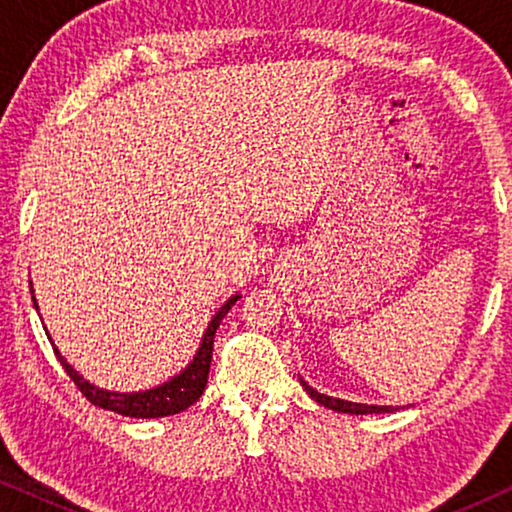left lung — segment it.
Returning a JSON list of instances; mask_svg holds the SVG:
<instances>
[{
	"label": "left lung",
	"instance_id": "1",
	"mask_svg": "<svg viewBox=\"0 0 512 512\" xmlns=\"http://www.w3.org/2000/svg\"><path fill=\"white\" fill-rule=\"evenodd\" d=\"M300 384H303L305 391L314 398V401L324 405V408L335 410V412H347V415H380V412H394V410H398V408H394V405H366V403L342 401V398H333V396L319 394V391L312 389L305 380H300Z\"/></svg>",
	"mask_w": 512,
	"mask_h": 512
}]
</instances>
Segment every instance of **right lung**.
<instances>
[{"instance_id": "obj_1", "label": "right lung", "mask_w": 512, "mask_h": 512, "mask_svg": "<svg viewBox=\"0 0 512 512\" xmlns=\"http://www.w3.org/2000/svg\"><path fill=\"white\" fill-rule=\"evenodd\" d=\"M237 298L240 296L228 298L226 303L219 307V312L214 314V319L209 321L205 338H202L198 352H195V356H193V361L188 363V366L181 370L179 375H174L170 382L160 384V387H156V389L135 391V394H118V391L100 389V387H95V384H90L88 380H83V377L76 373L72 366H69L65 356L58 352V347L53 345V349H55V354H58V361L62 363V368H65L67 375L74 380L76 389H79L90 403L97 405V408L118 412V415H125V417H142V419L179 415V412L191 408V405L198 401V398L202 396V391H205V387H207L209 366H212L214 333H216V328H219L221 319L228 314L230 307L237 303Z\"/></svg>"}]
</instances>
